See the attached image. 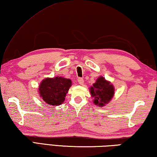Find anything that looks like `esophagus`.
Instances as JSON below:
<instances>
[{
    "label": "esophagus",
    "mask_w": 157,
    "mask_h": 157,
    "mask_svg": "<svg viewBox=\"0 0 157 157\" xmlns=\"http://www.w3.org/2000/svg\"><path fill=\"white\" fill-rule=\"evenodd\" d=\"M78 82H79V84H84V79H83V78H78Z\"/></svg>",
    "instance_id": "obj_1"
}]
</instances>
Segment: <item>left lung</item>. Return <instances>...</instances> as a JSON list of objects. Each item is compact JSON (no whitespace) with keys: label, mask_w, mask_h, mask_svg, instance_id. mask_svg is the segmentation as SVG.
<instances>
[{"label":"left lung","mask_w":157,"mask_h":157,"mask_svg":"<svg viewBox=\"0 0 157 157\" xmlns=\"http://www.w3.org/2000/svg\"><path fill=\"white\" fill-rule=\"evenodd\" d=\"M91 96L94 98V103L98 107H102L113 97L114 87L110 82L100 76L90 88Z\"/></svg>","instance_id":"1"}]
</instances>
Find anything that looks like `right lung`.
<instances>
[{
	"label": "right lung",
	"mask_w": 157,
	"mask_h": 157,
	"mask_svg": "<svg viewBox=\"0 0 157 157\" xmlns=\"http://www.w3.org/2000/svg\"><path fill=\"white\" fill-rule=\"evenodd\" d=\"M72 85L70 79L62 77L46 78L42 80L39 87L40 96L48 105H60L65 100L69 88Z\"/></svg>",
	"instance_id": "1"
}]
</instances>
